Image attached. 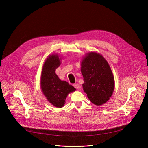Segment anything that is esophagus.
<instances>
[{"label": "esophagus", "instance_id": "1", "mask_svg": "<svg viewBox=\"0 0 148 148\" xmlns=\"http://www.w3.org/2000/svg\"><path fill=\"white\" fill-rule=\"evenodd\" d=\"M73 86L76 88V89H79V84H77V83H76V84H74L73 85Z\"/></svg>", "mask_w": 148, "mask_h": 148}]
</instances>
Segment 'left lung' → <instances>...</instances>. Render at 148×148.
<instances>
[{
	"instance_id": "1",
	"label": "left lung",
	"mask_w": 148,
	"mask_h": 148,
	"mask_svg": "<svg viewBox=\"0 0 148 148\" xmlns=\"http://www.w3.org/2000/svg\"><path fill=\"white\" fill-rule=\"evenodd\" d=\"M81 72L84 92L96 106L106 103L113 94L115 81L109 64L101 54L89 52L83 57Z\"/></svg>"
}]
</instances>
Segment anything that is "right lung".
I'll return each instance as SVG.
<instances>
[{"label":"right lung","instance_id":"add662e5","mask_svg":"<svg viewBox=\"0 0 148 148\" xmlns=\"http://www.w3.org/2000/svg\"><path fill=\"white\" fill-rule=\"evenodd\" d=\"M62 59L58 54L48 56L43 64L40 77L42 92L50 103L56 108L63 107L68 94L76 90L68 82L61 80L56 73Z\"/></svg>","mask_w":148,"mask_h":148}]
</instances>
